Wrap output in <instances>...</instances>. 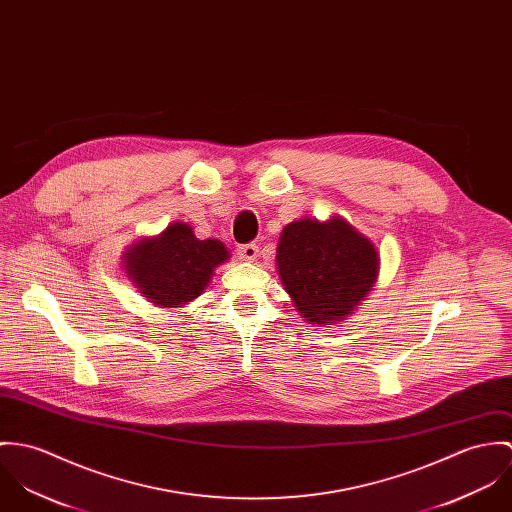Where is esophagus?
Segmentation results:
<instances>
[{"instance_id": "obj_1", "label": "esophagus", "mask_w": 512, "mask_h": 512, "mask_svg": "<svg viewBox=\"0 0 512 512\" xmlns=\"http://www.w3.org/2000/svg\"><path fill=\"white\" fill-rule=\"evenodd\" d=\"M237 255L241 261H255L259 255V247L255 243H245L237 247Z\"/></svg>"}]
</instances>
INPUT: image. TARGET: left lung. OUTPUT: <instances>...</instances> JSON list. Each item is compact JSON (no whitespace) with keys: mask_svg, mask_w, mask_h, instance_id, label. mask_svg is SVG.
<instances>
[{"mask_svg":"<svg viewBox=\"0 0 512 512\" xmlns=\"http://www.w3.org/2000/svg\"><path fill=\"white\" fill-rule=\"evenodd\" d=\"M375 243L345 218H300L284 226L277 245V273L298 316L334 326L351 316L379 279Z\"/></svg>","mask_w":512,"mask_h":512,"instance_id":"obj_1","label":"left lung"}]
</instances>
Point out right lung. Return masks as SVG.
I'll list each match as a JSON object with an SVG mask.
<instances>
[{"label":"right lung","mask_w":512,"mask_h":512,"mask_svg":"<svg viewBox=\"0 0 512 512\" xmlns=\"http://www.w3.org/2000/svg\"><path fill=\"white\" fill-rule=\"evenodd\" d=\"M125 277L159 308H182L198 298L214 277V269L229 261L220 239H198L186 222L141 237L123 255Z\"/></svg>","instance_id":"right-lung-1"}]
</instances>
